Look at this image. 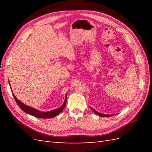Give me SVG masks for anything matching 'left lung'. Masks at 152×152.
Returning <instances> with one entry per match:
<instances>
[{
  "mask_svg": "<svg viewBox=\"0 0 152 152\" xmlns=\"http://www.w3.org/2000/svg\"><path fill=\"white\" fill-rule=\"evenodd\" d=\"M90 108H91V110H92L94 112L95 114H96L97 115H100V116H101V117H110V116H112V115H109V114H102V113H99V112H97V111H96L95 110H94L93 109L92 107H91V106H90Z\"/></svg>",
  "mask_w": 152,
  "mask_h": 152,
  "instance_id": "1",
  "label": "left lung"
}]
</instances>
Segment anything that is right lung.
<instances>
[{
    "label": "right lung",
    "mask_w": 152,
    "mask_h": 152,
    "mask_svg": "<svg viewBox=\"0 0 152 152\" xmlns=\"http://www.w3.org/2000/svg\"><path fill=\"white\" fill-rule=\"evenodd\" d=\"M10 84V82H9ZM12 95L14 96V97L15 100L16 102H17L18 105L20 107V108L23 111L25 112V113H27L28 114H30L31 115H33L34 117L37 118H52L56 117V115H57L58 114H59L61 112V111L65 107L66 105V97L65 99H64V102H63V104H62V106H60V107L57 108L55 110H51L49 112H41L38 110L35 109L33 107H31V106H28L26 104H25L24 103L21 102V101H19V100L15 97V96L14 95V93L12 92V90H11Z\"/></svg>",
    "instance_id": "obj_1"
}]
</instances>
